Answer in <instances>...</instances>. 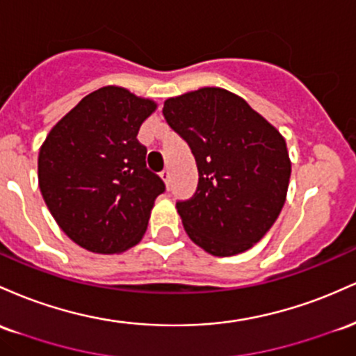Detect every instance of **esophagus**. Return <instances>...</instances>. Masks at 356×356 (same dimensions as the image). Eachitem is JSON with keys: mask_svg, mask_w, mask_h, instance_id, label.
Returning <instances> with one entry per match:
<instances>
[{"mask_svg": "<svg viewBox=\"0 0 356 356\" xmlns=\"http://www.w3.org/2000/svg\"><path fill=\"white\" fill-rule=\"evenodd\" d=\"M161 179L166 183V185H170V181H171V173H170V170H163V171H161Z\"/></svg>", "mask_w": 356, "mask_h": 356, "instance_id": "1", "label": "esophagus"}]
</instances>
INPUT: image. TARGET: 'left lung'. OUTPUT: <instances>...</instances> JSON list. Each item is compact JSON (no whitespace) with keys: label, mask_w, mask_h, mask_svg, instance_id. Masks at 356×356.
<instances>
[{"label":"left lung","mask_w":356,"mask_h":356,"mask_svg":"<svg viewBox=\"0 0 356 356\" xmlns=\"http://www.w3.org/2000/svg\"><path fill=\"white\" fill-rule=\"evenodd\" d=\"M163 115L198 168L193 197L177 202L188 237L218 257L250 249L286 202L284 138L242 97L218 87L168 99Z\"/></svg>","instance_id":"1"}]
</instances>
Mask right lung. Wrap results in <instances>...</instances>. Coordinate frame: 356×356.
Instances as JSON below:
<instances>
[{"instance_id":"1","label":"right lung","mask_w":356,"mask_h":356,"mask_svg":"<svg viewBox=\"0 0 356 356\" xmlns=\"http://www.w3.org/2000/svg\"><path fill=\"white\" fill-rule=\"evenodd\" d=\"M156 109L121 87L86 95L50 134L38 154V183L58 227L97 254L129 249L145 235L165 181L147 170L138 141Z\"/></svg>"}]
</instances>
